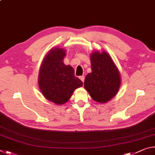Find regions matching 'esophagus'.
Here are the masks:
<instances>
[{"label":"esophagus","instance_id":"esophagus-1","mask_svg":"<svg viewBox=\"0 0 155 155\" xmlns=\"http://www.w3.org/2000/svg\"><path fill=\"white\" fill-rule=\"evenodd\" d=\"M79 78L81 80V81H82L83 83L84 82V81H85V77H84V76H81V77H79Z\"/></svg>","mask_w":155,"mask_h":155}]
</instances>
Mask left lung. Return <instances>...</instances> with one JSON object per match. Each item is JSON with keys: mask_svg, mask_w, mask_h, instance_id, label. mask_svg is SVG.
Masks as SVG:
<instances>
[{"mask_svg": "<svg viewBox=\"0 0 155 155\" xmlns=\"http://www.w3.org/2000/svg\"><path fill=\"white\" fill-rule=\"evenodd\" d=\"M91 72L86 76L84 87L94 101L105 103L118 91L121 77L116 65L105 51H95L90 55Z\"/></svg>", "mask_w": 155, "mask_h": 155, "instance_id": "left-lung-1", "label": "left lung"}]
</instances>
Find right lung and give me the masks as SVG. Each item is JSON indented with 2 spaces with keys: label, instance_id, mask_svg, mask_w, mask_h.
<instances>
[{
  "label": "right lung",
  "instance_id": "right-lung-1",
  "mask_svg": "<svg viewBox=\"0 0 155 155\" xmlns=\"http://www.w3.org/2000/svg\"><path fill=\"white\" fill-rule=\"evenodd\" d=\"M65 56L64 49H51L43 60L38 77L43 96L59 105L69 101L76 89L83 85L82 81L74 76L73 68L64 64Z\"/></svg>",
  "mask_w": 155,
  "mask_h": 155
}]
</instances>
